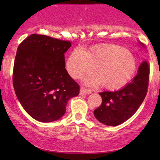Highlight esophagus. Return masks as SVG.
Here are the masks:
<instances>
[{"label":"esophagus","instance_id":"34e87169","mask_svg":"<svg viewBox=\"0 0 160 160\" xmlns=\"http://www.w3.org/2000/svg\"><path fill=\"white\" fill-rule=\"evenodd\" d=\"M92 92L90 89H86V88H84V87H81V89H80V95H86V94H90Z\"/></svg>","mask_w":160,"mask_h":160}]
</instances>
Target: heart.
Returning a JSON list of instances; mask_svg holds the SVG:
<instances>
[{
    "label": "heart",
    "mask_w": 160,
    "mask_h": 160,
    "mask_svg": "<svg viewBox=\"0 0 160 160\" xmlns=\"http://www.w3.org/2000/svg\"><path fill=\"white\" fill-rule=\"evenodd\" d=\"M135 59L128 49L117 45H104L91 49L89 52L78 47L73 51L67 62L71 77L80 78L95 69L97 74L86 82L95 86L103 82L108 89L121 87L128 81L135 72Z\"/></svg>",
    "instance_id": "heart-1"
}]
</instances>
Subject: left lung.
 Listing matches in <instances>:
<instances>
[{
  "label": "left lung",
  "mask_w": 160,
  "mask_h": 160,
  "mask_svg": "<svg viewBox=\"0 0 160 160\" xmlns=\"http://www.w3.org/2000/svg\"><path fill=\"white\" fill-rule=\"evenodd\" d=\"M150 65L147 59L139 66L136 76L120 90L99 92L102 102L94 111L95 118L107 126L120 125L132 116L145 98L148 89Z\"/></svg>",
  "instance_id": "obj_1"
}]
</instances>
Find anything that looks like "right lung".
<instances>
[{"instance_id": "1", "label": "right lung", "mask_w": 160, "mask_h": 160, "mask_svg": "<svg viewBox=\"0 0 160 160\" xmlns=\"http://www.w3.org/2000/svg\"><path fill=\"white\" fill-rule=\"evenodd\" d=\"M71 46L69 40L33 34L18 47L12 84L22 106L36 120H58L69 99L79 95L80 86L65 68Z\"/></svg>"}]
</instances>
